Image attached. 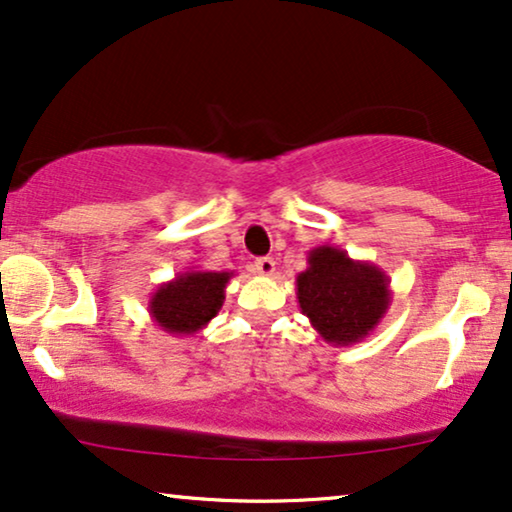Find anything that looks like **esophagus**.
Wrapping results in <instances>:
<instances>
[{"instance_id": "34e87169", "label": "esophagus", "mask_w": 512, "mask_h": 512, "mask_svg": "<svg viewBox=\"0 0 512 512\" xmlns=\"http://www.w3.org/2000/svg\"><path fill=\"white\" fill-rule=\"evenodd\" d=\"M254 270L261 274V277H272L274 274V261L270 256H263V258H256L254 261Z\"/></svg>"}]
</instances>
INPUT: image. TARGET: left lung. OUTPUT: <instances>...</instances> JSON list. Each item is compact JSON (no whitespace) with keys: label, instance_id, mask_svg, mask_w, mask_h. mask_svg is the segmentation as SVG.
Masks as SVG:
<instances>
[{"label":"left lung","instance_id":"1","mask_svg":"<svg viewBox=\"0 0 512 512\" xmlns=\"http://www.w3.org/2000/svg\"><path fill=\"white\" fill-rule=\"evenodd\" d=\"M295 293L311 328L332 346H351L374 332L390 307V279L379 265L355 261L344 249L321 244L295 277Z\"/></svg>","mask_w":512,"mask_h":512}]
</instances>
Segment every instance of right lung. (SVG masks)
I'll return each instance as SVG.
<instances>
[{
	"instance_id": "add662e5",
	"label": "right lung",
	"mask_w": 512,
	"mask_h": 512,
	"mask_svg": "<svg viewBox=\"0 0 512 512\" xmlns=\"http://www.w3.org/2000/svg\"><path fill=\"white\" fill-rule=\"evenodd\" d=\"M235 272L187 270L159 284L150 295L147 311L168 335L191 337L203 330L226 300V284Z\"/></svg>"
}]
</instances>
